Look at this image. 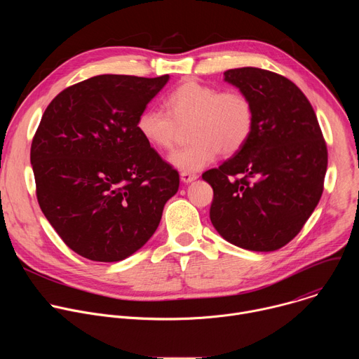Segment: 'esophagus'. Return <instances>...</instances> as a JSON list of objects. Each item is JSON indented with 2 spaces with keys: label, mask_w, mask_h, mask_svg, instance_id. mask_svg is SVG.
Masks as SVG:
<instances>
[{
  "label": "esophagus",
  "mask_w": 359,
  "mask_h": 359,
  "mask_svg": "<svg viewBox=\"0 0 359 359\" xmlns=\"http://www.w3.org/2000/svg\"><path fill=\"white\" fill-rule=\"evenodd\" d=\"M198 177L197 173H193V172H182L180 173V179L184 182V183H190L193 180H196Z\"/></svg>",
  "instance_id": "1"
}]
</instances>
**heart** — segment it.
<instances>
[{
  "mask_svg": "<svg viewBox=\"0 0 359 359\" xmlns=\"http://www.w3.org/2000/svg\"><path fill=\"white\" fill-rule=\"evenodd\" d=\"M162 109H143L136 121L139 135L155 149L173 147L179 128L189 123L186 147L176 150L170 162L183 172H197L212 163L219 151L237 153L250 139L254 108L238 89L219 90L212 85L187 79L163 99Z\"/></svg>",
  "mask_w": 359,
  "mask_h": 359,
  "instance_id": "b5f03b06",
  "label": "heart"
}]
</instances>
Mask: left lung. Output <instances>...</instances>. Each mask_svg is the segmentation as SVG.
Here are the masks:
<instances>
[{
    "label": "left lung",
    "mask_w": 359,
    "mask_h": 359,
    "mask_svg": "<svg viewBox=\"0 0 359 359\" xmlns=\"http://www.w3.org/2000/svg\"><path fill=\"white\" fill-rule=\"evenodd\" d=\"M224 79L251 99L254 126L231 159L201 176L215 193L210 220L234 245L274 251L317 208L327 143L310 100L285 76L244 67L226 71Z\"/></svg>",
    "instance_id": "1"
}]
</instances>
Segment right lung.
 <instances>
[{
	"label": "right lung",
	"instance_id": "right-lung-1",
	"mask_svg": "<svg viewBox=\"0 0 359 359\" xmlns=\"http://www.w3.org/2000/svg\"><path fill=\"white\" fill-rule=\"evenodd\" d=\"M169 75H97L60 92L31 143L39 208L82 257L121 262L156 231L177 170L136 121Z\"/></svg>",
	"mask_w": 359,
	"mask_h": 359
}]
</instances>
